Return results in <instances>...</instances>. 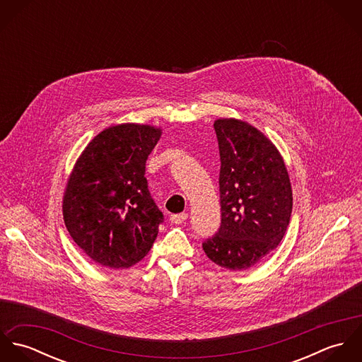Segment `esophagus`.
I'll return each mask as SVG.
<instances>
[{"mask_svg": "<svg viewBox=\"0 0 362 362\" xmlns=\"http://www.w3.org/2000/svg\"><path fill=\"white\" fill-rule=\"evenodd\" d=\"M188 218V213H178V214H171L170 220L175 224H182Z\"/></svg>", "mask_w": 362, "mask_h": 362, "instance_id": "34e87169", "label": "esophagus"}]
</instances>
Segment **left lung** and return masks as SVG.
<instances>
[{"instance_id":"1","label":"left lung","mask_w":362,"mask_h":362,"mask_svg":"<svg viewBox=\"0 0 362 362\" xmlns=\"http://www.w3.org/2000/svg\"><path fill=\"white\" fill-rule=\"evenodd\" d=\"M214 131L221 224L202 247L216 264L245 270L283 240L293 210L291 184L279 151L255 127L220 118Z\"/></svg>"}]
</instances>
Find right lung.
I'll use <instances>...</instances> for the list:
<instances>
[{"instance_id": "add662e5", "label": "right lung", "mask_w": 362, "mask_h": 362, "mask_svg": "<svg viewBox=\"0 0 362 362\" xmlns=\"http://www.w3.org/2000/svg\"><path fill=\"white\" fill-rule=\"evenodd\" d=\"M160 135L151 125L110 127L90 141L69 175L62 202L66 230L102 266L129 267L155 243L164 216L145 171Z\"/></svg>"}]
</instances>
